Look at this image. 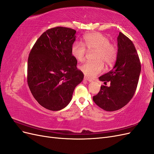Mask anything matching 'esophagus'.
<instances>
[{
	"label": "esophagus",
	"mask_w": 154,
	"mask_h": 154,
	"mask_svg": "<svg viewBox=\"0 0 154 154\" xmlns=\"http://www.w3.org/2000/svg\"><path fill=\"white\" fill-rule=\"evenodd\" d=\"M84 80H87V81H88V82H92V80H91V79L88 78L86 77V76H85V77H84Z\"/></svg>",
	"instance_id": "esophagus-1"
}]
</instances>
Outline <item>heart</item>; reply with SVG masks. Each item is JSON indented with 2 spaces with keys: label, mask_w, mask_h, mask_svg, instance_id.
I'll return each mask as SVG.
<instances>
[{
  "label": "heart",
  "mask_w": 154,
  "mask_h": 154,
  "mask_svg": "<svg viewBox=\"0 0 154 154\" xmlns=\"http://www.w3.org/2000/svg\"><path fill=\"white\" fill-rule=\"evenodd\" d=\"M83 44L76 42L71 47L72 57L79 62L84 60L88 51H96L94 60L96 62H86L79 67L80 71L88 77H94L103 71L104 64L110 67L116 62L118 58V49L110 42L109 39L100 32H92L83 37Z\"/></svg>",
  "instance_id": "heart-1"
}]
</instances>
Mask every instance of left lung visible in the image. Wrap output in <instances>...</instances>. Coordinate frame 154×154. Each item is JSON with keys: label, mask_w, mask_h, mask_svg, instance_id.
<instances>
[{"label": "left lung", "mask_w": 154, "mask_h": 154, "mask_svg": "<svg viewBox=\"0 0 154 154\" xmlns=\"http://www.w3.org/2000/svg\"><path fill=\"white\" fill-rule=\"evenodd\" d=\"M118 58L110 71L99 78L109 87L102 85L93 101L106 111L118 110L131 100L136 91L141 73V63L136 48L127 36L119 32Z\"/></svg>", "instance_id": "obj_1"}]
</instances>
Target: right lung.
<instances>
[{
	"mask_svg": "<svg viewBox=\"0 0 154 154\" xmlns=\"http://www.w3.org/2000/svg\"><path fill=\"white\" fill-rule=\"evenodd\" d=\"M76 31L65 27L49 29L36 40L27 61V84L38 103L57 111L71 101L84 75L71 54Z\"/></svg>",
	"mask_w": 154,
	"mask_h": 154,
	"instance_id": "add662e5",
	"label": "right lung"
}]
</instances>
